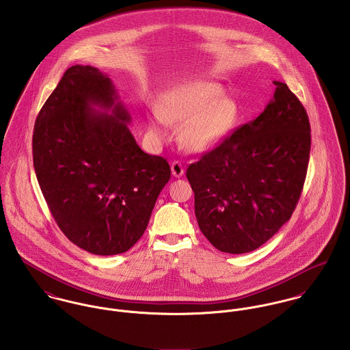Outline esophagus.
Returning <instances> with one entry per match:
<instances>
[{
    "label": "esophagus",
    "mask_w": 350,
    "mask_h": 350,
    "mask_svg": "<svg viewBox=\"0 0 350 350\" xmlns=\"http://www.w3.org/2000/svg\"><path fill=\"white\" fill-rule=\"evenodd\" d=\"M171 172H172V175H174V176L180 178V176L185 174V167L182 165V163H180V161L175 160V161H172V163H171Z\"/></svg>",
    "instance_id": "34e87169"
}]
</instances>
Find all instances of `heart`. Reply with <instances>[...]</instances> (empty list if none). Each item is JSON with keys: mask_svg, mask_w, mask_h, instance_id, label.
<instances>
[{"mask_svg": "<svg viewBox=\"0 0 350 350\" xmlns=\"http://www.w3.org/2000/svg\"><path fill=\"white\" fill-rule=\"evenodd\" d=\"M222 88L213 82H190L167 96L160 114L150 122L154 137L165 136V122L186 125L182 142L190 150H203L219 143L234 126L239 107L224 98Z\"/></svg>", "mask_w": 350, "mask_h": 350, "instance_id": "b5f03b06", "label": "heart"}]
</instances>
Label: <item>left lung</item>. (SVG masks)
Here are the masks:
<instances>
[{
  "label": "left lung",
  "instance_id": "obj_1",
  "mask_svg": "<svg viewBox=\"0 0 350 350\" xmlns=\"http://www.w3.org/2000/svg\"><path fill=\"white\" fill-rule=\"evenodd\" d=\"M264 111L190 164L200 232L221 252L257 250L291 218L303 190L311 133L283 82Z\"/></svg>",
  "mask_w": 350,
  "mask_h": 350
}]
</instances>
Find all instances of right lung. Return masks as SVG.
Here are the masks:
<instances>
[{
  "label": "right lung",
  "mask_w": 350,
  "mask_h": 350,
  "mask_svg": "<svg viewBox=\"0 0 350 350\" xmlns=\"http://www.w3.org/2000/svg\"><path fill=\"white\" fill-rule=\"evenodd\" d=\"M129 121L110 78L77 64L63 74L35 122L33 167L51 214L71 243L93 254L131 250L171 178L164 157L137 146Z\"/></svg>",
  "instance_id": "obj_1"
}]
</instances>
